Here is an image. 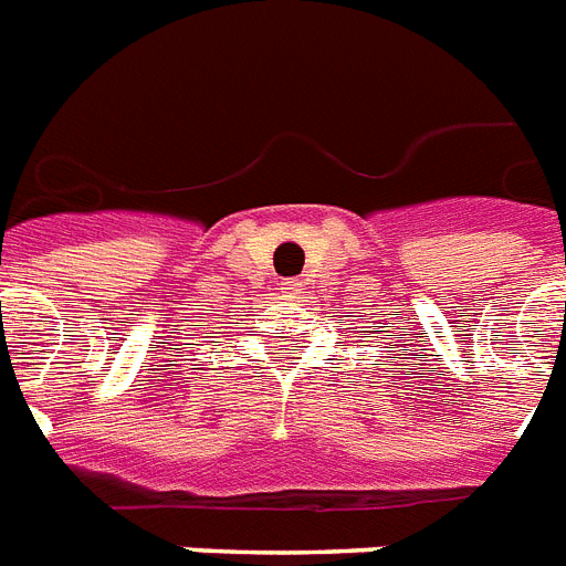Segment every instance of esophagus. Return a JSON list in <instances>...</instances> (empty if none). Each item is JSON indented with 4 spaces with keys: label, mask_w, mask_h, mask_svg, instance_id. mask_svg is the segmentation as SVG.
I'll use <instances>...</instances> for the list:
<instances>
[{
    "label": "esophagus",
    "mask_w": 566,
    "mask_h": 566,
    "mask_svg": "<svg viewBox=\"0 0 566 566\" xmlns=\"http://www.w3.org/2000/svg\"><path fill=\"white\" fill-rule=\"evenodd\" d=\"M279 291L287 293V296H298V293H305V282H298V279H284Z\"/></svg>",
    "instance_id": "34e87169"
}]
</instances>
